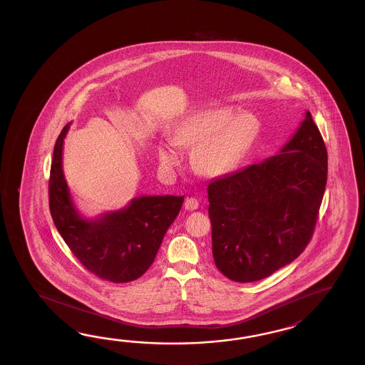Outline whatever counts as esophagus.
Wrapping results in <instances>:
<instances>
[{
    "label": "esophagus",
    "mask_w": 365,
    "mask_h": 365,
    "mask_svg": "<svg viewBox=\"0 0 365 365\" xmlns=\"http://www.w3.org/2000/svg\"><path fill=\"white\" fill-rule=\"evenodd\" d=\"M198 200L197 198H194V197H187L185 200V203H184V206H185L186 210H189V211H193V210L198 209Z\"/></svg>",
    "instance_id": "34e87169"
}]
</instances>
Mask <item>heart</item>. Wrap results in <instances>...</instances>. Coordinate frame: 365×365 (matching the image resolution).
<instances>
[{"label":"heart","instance_id":"heart-1","mask_svg":"<svg viewBox=\"0 0 365 365\" xmlns=\"http://www.w3.org/2000/svg\"><path fill=\"white\" fill-rule=\"evenodd\" d=\"M259 130L257 117L248 110L235 113L231 107H211L194 112L175 126L172 142L192 148L195 171L207 178L222 176L240 163ZM158 159L164 167L179 164L180 156L168 145L158 146Z\"/></svg>","mask_w":365,"mask_h":365}]
</instances>
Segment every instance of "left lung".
Segmentation results:
<instances>
[{"instance_id":"left-lung-1","label":"left lung","mask_w":365,"mask_h":365,"mask_svg":"<svg viewBox=\"0 0 365 365\" xmlns=\"http://www.w3.org/2000/svg\"><path fill=\"white\" fill-rule=\"evenodd\" d=\"M327 180V151L309 110L279 154L207 186L212 256L235 282L270 277L309 244Z\"/></svg>"}]
</instances>
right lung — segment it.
I'll return each mask as SVG.
<instances>
[{
	"instance_id": "1",
	"label": "right lung",
	"mask_w": 365,
	"mask_h": 365,
	"mask_svg": "<svg viewBox=\"0 0 365 365\" xmlns=\"http://www.w3.org/2000/svg\"><path fill=\"white\" fill-rule=\"evenodd\" d=\"M69 128L65 125L56 140L51 165L49 210L56 228L79 262L101 279H138L154 262L184 195L135 197L124 209L85 219L74 206L62 171V146Z\"/></svg>"
}]
</instances>
